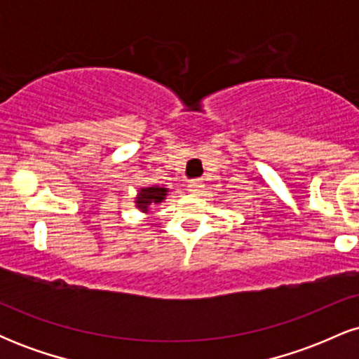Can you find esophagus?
<instances>
[{"label":"esophagus","mask_w":359,"mask_h":359,"mask_svg":"<svg viewBox=\"0 0 359 359\" xmlns=\"http://www.w3.org/2000/svg\"><path fill=\"white\" fill-rule=\"evenodd\" d=\"M203 187H204L203 180H191L187 185L189 192H192V194H199L201 191H203Z\"/></svg>","instance_id":"esophagus-1"}]
</instances>
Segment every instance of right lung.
Masks as SVG:
<instances>
[{"label": "right lung", "instance_id": "obj_1", "mask_svg": "<svg viewBox=\"0 0 359 359\" xmlns=\"http://www.w3.org/2000/svg\"><path fill=\"white\" fill-rule=\"evenodd\" d=\"M168 189L154 185V187H142L138 191V196L135 197V204L142 212L150 211L151 204H160L165 201Z\"/></svg>", "mask_w": 359, "mask_h": 359}]
</instances>
